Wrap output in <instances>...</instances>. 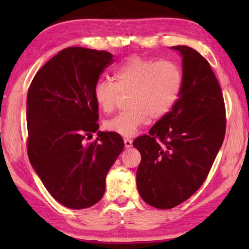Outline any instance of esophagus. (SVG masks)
<instances>
[{
    "mask_svg": "<svg viewBox=\"0 0 249 249\" xmlns=\"http://www.w3.org/2000/svg\"><path fill=\"white\" fill-rule=\"evenodd\" d=\"M124 145L126 148H129V147H132L133 145V141L129 140V138H124Z\"/></svg>",
    "mask_w": 249,
    "mask_h": 249,
    "instance_id": "1",
    "label": "esophagus"
}]
</instances>
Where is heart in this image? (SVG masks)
<instances>
[{
    "label": "heart",
    "mask_w": 249,
    "mask_h": 249,
    "mask_svg": "<svg viewBox=\"0 0 249 249\" xmlns=\"http://www.w3.org/2000/svg\"><path fill=\"white\" fill-rule=\"evenodd\" d=\"M183 72L170 59L130 57L114 71V81L98 80L93 98L104 113L114 111L122 94H127L128 109L104 122L108 132L133 136L149 120L162 119L179 100Z\"/></svg>",
    "instance_id": "heart-1"
}]
</instances>
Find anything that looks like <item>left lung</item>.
Returning <instances> with one entry per match:
<instances>
[{"instance_id":"left-lung-1","label":"left lung","mask_w":249,"mask_h":249,"mask_svg":"<svg viewBox=\"0 0 249 249\" xmlns=\"http://www.w3.org/2000/svg\"><path fill=\"white\" fill-rule=\"evenodd\" d=\"M182 56L183 86L171 111L134 141L142 160L138 192L156 209H172L199 190L225 137L222 90L208 60L188 46Z\"/></svg>"}]
</instances>
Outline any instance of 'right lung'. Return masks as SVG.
Listing matches in <instances>:
<instances>
[{
    "label": "right lung",
    "mask_w": 249,
    "mask_h": 249,
    "mask_svg": "<svg viewBox=\"0 0 249 249\" xmlns=\"http://www.w3.org/2000/svg\"><path fill=\"white\" fill-rule=\"evenodd\" d=\"M113 62L104 50L68 47L46 62L29 86V161L53 199L69 209L102 199L105 177L124 148L120 134L98 130L93 98L95 82ZM93 132L98 138L88 142Z\"/></svg>",
    "instance_id": "add662e5"
}]
</instances>
